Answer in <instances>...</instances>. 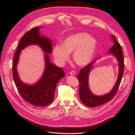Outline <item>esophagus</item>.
Returning a JSON list of instances; mask_svg holds the SVG:
<instances>
[{"instance_id": "obj_1", "label": "esophagus", "mask_w": 135, "mask_h": 135, "mask_svg": "<svg viewBox=\"0 0 135 135\" xmlns=\"http://www.w3.org/2000/svg\"><path fill=\"white\" fill-rule=\"evenodd\" d=\"M69 74H70L71 75H74L75 74V71L72 70V71H71L70 72V73H69Z\"/></svg>"}]
</instances>
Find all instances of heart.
I'll return each instance as SVG.
<instances>
[{
  "mask_svg": "<svg viewBox=\"0 0 135 135\" xmlns=\"http://www.w3.org/2000/svg\"><path fill=\"white\" fill-rule=\"evenodd\" d=\"M97 40L87 32L73 34L65 38L62 46L56 45L53 48L52 54L55 60L62 64L69 59V54L72 53L73 61L80 66L90 63L97 51Z\"/></svg>",
  "mask_w": 135,
  "mask_h": 135,
  "instance_id": "1",
  "label": "heart"
}]
</instances>
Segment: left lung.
I'll list each match as a JSON object with an SVG mask.
<instances>
[{"instance_id":"obj_1","label":"left lung","mask_w":135,"mask_h":135,"mask_svg":"<svg viewBox=\"0 0 135 135\" xmlns=\"http://www.w3.org/2000/svg\"><path fill=\"white\" fill-rule=\"evenodd\" d=\"M111 38L113 46L110 48L107 54L115 57L118 62L119 71L118 76L115 85L109 92L104 94L103 95H96L93 93L89 86V75L92 71L94 64L96 61L99 60L101 57L96 59L91 63L87 65L86 66L82 68L78 75V79L79 82V97L81 101L87 107L89 108H95L98 106L108 103L111 100L116 94L118 87H119L122 76L124 72V62L123 52L120 45L117 40L115 36L111 35Z\"/></svg>"}]
</instances>
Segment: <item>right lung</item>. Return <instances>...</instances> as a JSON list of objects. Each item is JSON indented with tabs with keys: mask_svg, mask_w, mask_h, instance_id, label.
Listing matches in <instances>:
<instances>
[{
	"mask_svg": "<svg viewBox=\"0 0 135 135\" xmlns=\"http://www.w3.org/2000/svg\"><path fill=\"white\" fill-rule=\"evenodd\" d=\"M42 28V26L33 28L22 36L14 55L12 69L13 78L20 94L27 103L35 107H46L50 104L54 100L57 84L65 76L63 69L51 62L48 55L52 54V43L50 38L43 36L40 32ZM33 45L39 46L45 52V66L40 79L33 84H27L20 79L17 66L21 51Z\"/></svg>",
	"mask_w": 135,
	"mask_h": 135,
	"instance_id": "obj_1",
	"label": "right lung"
}]
</instances>
